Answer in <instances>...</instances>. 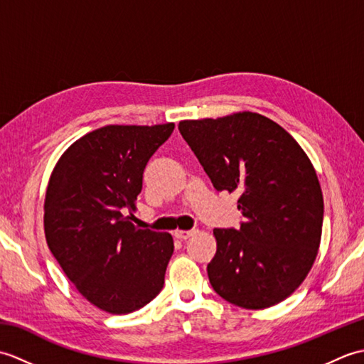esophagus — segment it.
<instances>
[{"label": "esophagus", "mask_w": 364, "mask_h": 364, "mask_svg": "<svg viewBox=\"0 0 364 364\" xmlns=\"http://www.w3.org/2000/svg\"><path fill=\"white\" fill-rule=\"evenodd\" d=\"M197 233V230H176L175 231V237L181 239V241H186L191 236H194Z\"/></svg>", "instance_id": "1"}]
</instances>
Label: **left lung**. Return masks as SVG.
<instances>
[{
  "instance_id": "obj_1",
  "label": "left lung",
  "mask_w": 364,
  "mask_h": 364,
  "mask_svg": "<svg viewBox=\"0 0 364 364\" xmlns=\"http://www.w3.org/2000/svg\"><path fill=\"white\" fill-rule=\"evenodd\" d=\"M178 129L213 186L239 192V228H215L213 289L247 310L289 297L318 255L323 198L310 159L275 122L255 112L184 120Z\"/></svg>"
}]
</instances>
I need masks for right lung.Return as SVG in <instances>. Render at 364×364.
<instances>
[{
  "instance_id": "right-lung-1",
  "label": "right lung",
  "mask_w": 364,
  "mask_h": 364,
  "mask_svg": "<svg viewBox=\"0 0 364 364\" xmlns=\"http://www.w3.org/2000/svg\"><path fill=\"white\" fill-rule=\"evenodd\" d=\"M173 128H98L76 141L51 173L46 244L76 289L111 314L139 310L164 286L173 239L137 228L133 211L146 162Z\"/></svg>"
}]
</instances>
